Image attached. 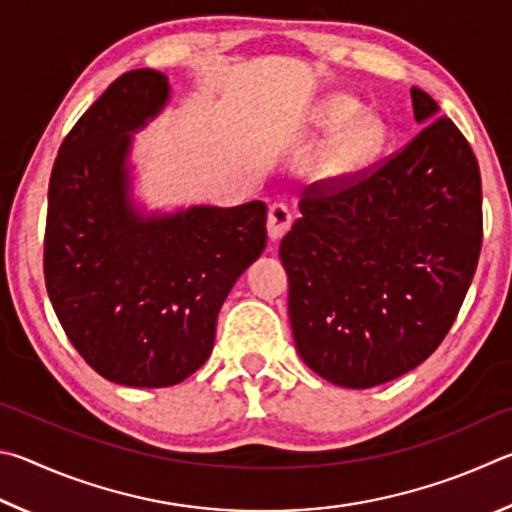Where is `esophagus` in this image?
Wrapping results in <instances>:
<instances>
[{
  "mask_svg": "<svg viewBox=\"0 0 512 512\" xmlns=\"http://www.w3.org/2000/svg\"><path fill=\"white\" fill-rule=\"evenodd\" d=\"M292 224V213L283 202H276L270 206V213H267V236L272 242L281 240L285 233H288Z\"/></svg>",
  "mask_w": 512,
  "mask_h": 512,
  "instance_id": "esophagus-1",
  "label": "esophagus"
}]
</instances>
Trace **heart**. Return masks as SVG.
I'll return each instance as SVG.
<instances>
[{
	"label": "heart",
	"instance_id": "b5f03b06",
	"mask_svg": "<svg viewBox=\"0 0 512 512\" xmlns=\"http://www.w3.org/2000/svg\"><path fill=\"white\" fill-rule=\"evenodd\" d=\"M357 112H360V105L353 98L330 96L315 114V123L321 130H335L349 123L326 143L317 157V173L330 182L346 179L362 170L387 141V128L378 116H362L353 121Z\"/></svg>",
	"mask_w": 512,
	"mask_h": 512
}]
</instances>
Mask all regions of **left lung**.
<instances>
[{
  "label": "left lung",
  "instance_id": "1",
  "mask_svg": "<svg viewBox=\"0 0 512 512\" xmlns=\"http://www.w3.org/2000/svg\"><path fill=\"white\" fill-rule=\"evenodd\" d=\"M423 130L366 177L312 184L281 240L301 360L346 389L416 369L452 328L477 270L483 218L477 157L423 89Z\"/></svg>",
  "mask_w": 512,
  "mask_h": 512
}]
</instances>
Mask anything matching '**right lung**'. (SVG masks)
I'll use <instances>...</instances> for the list:
<instances>
[{
  "instance_id": "obj_1",
  "label": "right lung",
  "mask_w": 512,
  "mask_h": 512,
  "mask_svg": "<svg viewBox=\"0 0 512 512\" xmlns=\"http://www.w3.org/2000/svg\"><path fill=\"white\" fill-rule=\"evenodd\" d=\"M170 98L161 71L114 80L62 141L49 182L44 281L69 342L105 380L173 387L209 360L215 321L263 254L267 206L148 213L132 195V134Z\"/></svg>"
}]
</instances>
